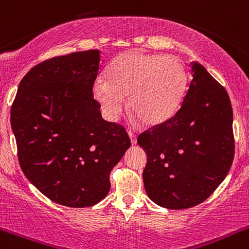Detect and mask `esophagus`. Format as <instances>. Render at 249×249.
Returning <instances> with one entry per match:
<instances>
[{"label":"esophagus","instance_id":"esophagus-1","mask_svg":"<svg viewBox=\"0 0 249 249\" xmlns=\"http://www.w3.org/2000/svg\"><path fill=\"white\" fill-rule=\"evenodd\" d=\"M129 137L131 139V143L132 144L137 143V137H136V133H133L132 131H129Z\"/></svg>","mask_w":249,"mask_h":249}]
</instances>
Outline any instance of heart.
Wrapping results in <instances>:
<instances>
[{
	"instance_id": "1",
	"label": "heart",
	"mask_w": 249,
	"mask_h": 249,
	"mask_svg": "<svg viewBox=\"0 0 249 249\" xmlns=\"http://www.w3.org/2000/svg\"><path fill=\"white\" fill-rule=\"evenodd\" d=\"M107 80L98 78L92 92L104 116L116 120L125 107L129 95V108L145 125H158L178 110L187 74L182 64L170 55L127 51L116 56L106 72Z\"/></svg>"
}]
</instances>
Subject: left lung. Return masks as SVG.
Segmentation results:
<instances>
[{
  "label": "left lung",
  "mask_w": 249,
  "mask_h": 249,
  "mask_svg": "<svg viewBox=\"0 0 249 249\" xmlns=\"http://www.w3.org/2000/svg\"><path fill=\"white\" fill-rule=\"evenodd\" d=\"M181 107L138 136L147 162L143 181L150 200L168 209L206 201L226 178L234 158L233 110L225 87L198 62Z\"/></svg>",
  "instance_id": "obj_1"
}]
</instances>
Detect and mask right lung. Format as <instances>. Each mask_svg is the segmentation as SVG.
I'll list each match as a JSON object with an SVG mask.
<instances>
[{
	"instance_id": "1",
	"label": "right lung",
	"mask_w": 249,
	"mask_h": 249,
	"mask_svg": "<svg viewBox=\"0 0 249 249\" xmlns=\"http://www.w3.org/2000/svg\"><path fill=\"white\" fill-rule=\"evenodd\" d=\"M99 65L98 49L46 60L23 76L12 105L24 176L61 206L85 208L105 198L111 170L131 145L93 98Z\"/></svg>"
}]
</instances>
